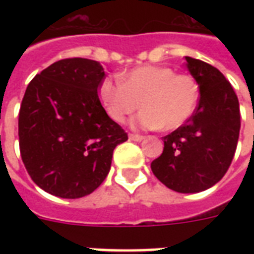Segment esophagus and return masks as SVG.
I'll list each match as a JSON object with an SVG mask.
<instances>
[{
  "instance_id": "1",
  "label": "esophagus",
  "mask_w": 254,
  "mask_h": 254,
  "mask_svg": "<svg viewBox=\"0 0 254 254\" xmlns=\"http://www.w3.org/2000/svg\"><path fill=\"white\" fill-rule=\"evenodd\" d=\"M129 138H130V140H133V141H141V140H144V136H141V134H134V133H130V134H129Z\"/></svg>"
}]
</instances>
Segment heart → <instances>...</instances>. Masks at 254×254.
<instances>
[{"label":"heart","instance_id":"obj_1","mask_svg":"<svg viewBox=\"0 0 254 254\" xmlns=\"http://www.w3.org/2000/svg\"><path fill=\"white\" fill-rule=\"evenodd\" d=\"M99 98L113 121L124 122L140 107L133 124L141 127L174 130L190 118L200 98L196 78L162 65L134 67L120 78L107 77Z\"/></svg>","mask_w":254,"mask_h":254}]
</instances>
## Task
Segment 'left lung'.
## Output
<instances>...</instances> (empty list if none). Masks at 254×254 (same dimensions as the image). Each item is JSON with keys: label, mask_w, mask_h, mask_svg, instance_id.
<instances>
[{"label": "left lung", "mask_w": 254, "mask_h": 254, "mask_svg": "<svg viewBox=\"0 0 254 254\" xmlns=\"http://www.w3.org/2000/svg\"><path fill=\"white\" fill-rule=\"evenodd\" d=\"M200 100L182 127L163 137L165 148L151 163L155 177L171 190L197 193L213 187L229 170L240 137V103L216 67L185 57Z\"/></svg>", "instance_id": "1"}]
</instances>
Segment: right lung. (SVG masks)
<instances>
[{
    "instance_id": "obj_1",
    "label": "right lung",
    "mask_w": 254,
    "mask_h": 254,
    "mask_svg": "<svg viewBox=\"0 0 254 254\" xmlns=\"http://www.w3.org/2000/svg\"><path fill=\"white\" fill-rule=\"evenodd\" d=\"M98 61L65 58L31 80L19 113V145L38 187L61 198L92 193L109 174L113 151L127 134L107 116Z\"/></svg>"
}]
</instances>
